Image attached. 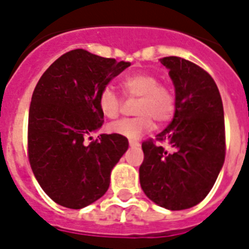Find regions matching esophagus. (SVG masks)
Returning <instances> with one entry per match:
<instances>
[{
	"instance_id": "1",
	"label": "esophagus",
	"mask_w": 249,
	"mask_h": 249,
	"mask_svg": "<svg viewBox=\"0 0 249 249\" xmlns=\"http://www.w3.org/2000/svg\"><path fill=\"white\" fill-rule=\"evenodd\" d=\"M129 145H130V147H140V142L129 141Z\"/></svg>"
}]
</instances>
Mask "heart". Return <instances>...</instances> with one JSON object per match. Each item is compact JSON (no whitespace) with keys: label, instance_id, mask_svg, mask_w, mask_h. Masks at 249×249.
Instances as JSON below:
<instances>
[{"label":"heart","instance_id":"1","mask_svg":"<svg viewBox=\"0 0 249 249\" xmlns=\"http://www.w3.org/2000/svg\"><path fill=\"white\" fill-rule=\"evenodd\" d=\"M121 87L128 98H138L133 119H123L108 125V130L129 140L141 137L153 128V120L158 124L167 123L175 115V95L170 87L159 83L151 73H137L123 79ZM98 107L102 115L115 119L121 111V100L111 86H106L98 95Z\"/></svg>","mask_w":249,"mask_h":249}]
</instances>
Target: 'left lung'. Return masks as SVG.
Instances as JSON below:
<instances>
[{
    "mask_svg": "<svg viewBox=\"0 0 249 249\" xmlns=\"http://www.w3.org/2000/svg\"><path fill=\"white\" fill-rule=\"evenodd\" d=\"M175 86L174 119L155 141L142 143L140 183L150 200L168 210L200 204L213 188L226 155L221 94L212 75L181 57L160 58Z\"/></svg>",
    "mask_w": 249,
    "mask_h": 249,
    "instance_id": "1",
    "label": "left lung"
}]
</instances>
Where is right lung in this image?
I'll use <instances>...</instances> for the list:
<instances>
[{"label": "right lung", "instance_id": "add662e5", "mask_svg": "<svg viewBox=\"0 0 249 249\" xmlns=\"http://www.w3.org/2000/svg\"><path fill=\"white\" fill-rule=\"evenodd\" d=\"M128 66L74 49L58 57L36 85L28 113V160L56 204L82 209L107 192L128 140L115 133L100 134L89 145L85 140L104 123L98 95Z\"/></svg>", "mask_w": 249, "mask_h": 249}]
</instances>
